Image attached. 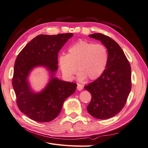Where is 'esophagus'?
<instances>
[{"label": "esophagus", "mask_w": 148, "mask_h": 148, "mask_svg": "<svg viewBox=\"0 0 148 148\" xmlns=\"http://www.w3.org/2000/svg\"><path fill=\"white\" fill-rule=\"evenodd\" d=\"M83 88V86H82V84H78V85H77V89H78V91H81V90H82Z\"/></svg>", "instance_id": "1"}]
</instances>
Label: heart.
<instances>
[{"label":"heart","instance_id":"b5f03b06","mask_svg":"<svg viewBox=\"0 0 148 148\" xmlns=\"http://www.w3.org/2000/svg\"><path fill=\"white\" fill-rule=\"evenodd\" d=\"M68 52V54L59 57V64L62 73L69 79L73 78L77 68L80 81L86 78L96 79L104 72L108 62V52L102 44L80 40L70 46Z\"/></svg>","mask_w":148,"mask_h":148}]
</instances>
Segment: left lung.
<instances>
[{
  "mask_svg": "<svg viewBox=\"0 0 148 148\" xmlns=\"http://www.w3.org/2000/svg\"><path fill=\"white\" fill-rule=\"evenodd\" d=\"M98 39L108 51V62L100 77L84 86L91 95L89 114L98 119L114 117L122 110L132 89L131 66L119 44L101 33L89 35Z\"/></svg>",
  "mask_w": 148,
  "mask_h": 148,
  "instance_id": "left-lung-1",
  "label": "left lung"
}]
</instances>
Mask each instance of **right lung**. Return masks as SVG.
Instances as JSON below:
<instances>
[{
	"label": "right lung",
	"mask_w": 148,
	"mask_h": 148,
	"mask_svg": "<svg viewBox=\"0 0 148 148\" xmlns=\"http://www.w3.org/2000/svg\"><path fill=\"white\" fill-rule=\"evenodd\" d=\"M72 33L40 34L26 44L18 55L14 65L12 86L16 104L21 112L36 122H48L60 114L67 97L75 91L77 84L53 78L58 69V53ZM43 65L51 71L52 78L40 93L30 91L27 77L34 67Z\"/></svg>",
	"instance_id": "1"
}]
</instances>
